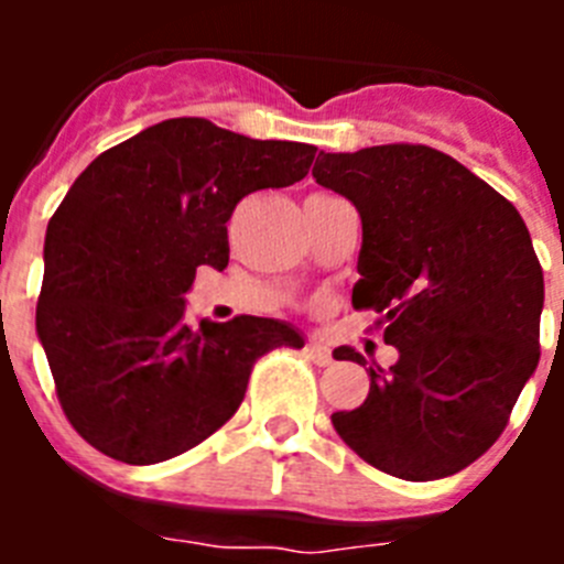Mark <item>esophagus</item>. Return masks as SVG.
Returning <instances> with one entry per match:
<instances>
[{
  "mask_svg": "<svg viewBox=\"0 0 564 564\" xmlns=\"http://www.w3.org/2000/svg\"><path fill=\"white\" fill-rule=\"evenodd\" d=\"M305 352L313 358V364H318V367H327V364L333 361L330 347H327V344H322V341H307Z\"/></svg>",
  "mask_w": 564,
  "mask_h": 564,
  "instance_id": "obj_1",
  "label": "esophagus"
}]
</instances>
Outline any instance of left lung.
<instances>
[{"mask_svg":"<svg viewBox=\"0 0 564 564\" xmlns=\"http://www.w3.org/2000/svg\"><path fill=\"white\" fill-rule=\"evenodd\" d=\"M313 177L361 214L356 311H376L390 370L333 426L401 480L449 477L495 446L540 361L542 265L520 212L423 143L322 152ZM333 358L367 364L352 347Z\"/></svg>","mask_w":564,"mask_h":564,"instance_id":"1","label":"left lung"}]
</instances>
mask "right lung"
<instances>
[{
    "label": "right lung",
    "mask_w": 564,
    "mask_h": 564,
    "mask_svg": "<svg viewBox=\"0 0 564 564\" xmlns=\"http://www.w3.org/2000/svg\"><path fill=\"white\" fill-rule=\"evenodd\" d=\"M316 147L253 141L206 118H169L89 163L50 217L36 333L73 430L149 466L220 430L253 364L302 347L285 322L183 318L200 265H228L242 197L293 186Z\"/></svg>",
    "instance_id": "1"
}]
</instances>
